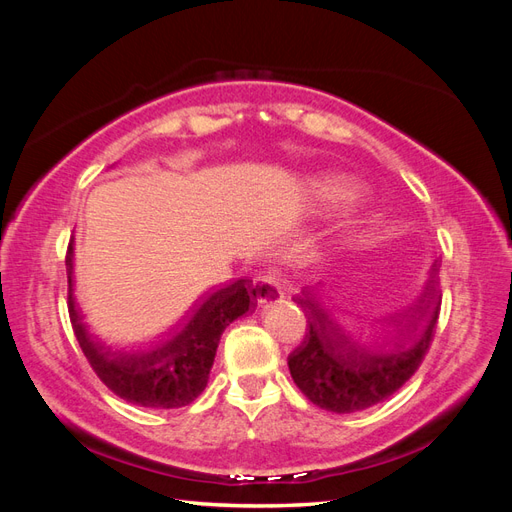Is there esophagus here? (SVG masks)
Listing matches in <instances>:
<instances>
[{"instance_id":"obj_1","label":"esophagus","mask_w":512,"mask_h":512,"mask_svg":"<svg viewBox=\"0 0 512 512\" xmlns=\"http://www.w3.org/2000/svg\"><path fill=\"white\" fill-rule=\"evenodd\" d=\"M254 297L258 303H273L284 297V282L275 273H262L254 280Z\"/></svg>"}]
</instances>
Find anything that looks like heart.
Instances as JSON below:
<instances>
[{
  "instance_id": "1",
  "label": "heart",
  "mask_w": 512,
  "mask_h": 512,
  "mask_svg": "<svg viewBox=\"0 0 512 512\" xmlns=\"http://www.w3.org/2000/svg\"><path fill=\"white\" fill-rule=\"evenodd\" d=\"M318 194L322 200H327V203H352L354 200V190L348 188L346 183L342 181H324L318 183Z\"/></svg>"
}]
</instances>
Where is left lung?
I'll return each instance as SVG.
<instances>
[{
  "label": "left lung",
  "instance_id": "left-lung-1",
  "mask_svg": "<svg viewBox=\"0 0 512 512\" xmlns=\"http://www.w3.org/2000/svg\"><path fill=\"white\" fill-rule=\"evenodd\" d=\"M438 269H433L423 297L408 312L395 316L399 344L425 322V333L414 348L395 354H369L356 348L322 312L312 297L299 299L307 309L303 342L288 356V369L301 393L322 410L350 414L380 404L401 389L421 367L433 342L440 316ZM307 294V292H305Z\"/></svg>",
  "mask_w": 512,
  "mask_h": 512
}]
</instances>
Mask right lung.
<instances>
[{"label": "right lung", "instance_id": "1", "mask_svg": "<svg viewBox=\"0 0 512 512\" xmlns=\"http://www.w3.org/2000/svg\"><path fill=\"white\" fill-rule=\"evenodd\" d=\"M68 267V312L79 346L108 391L130 404L156 410L188 406L205 391L220 337L232 320L254 307V290L245 280L215 292L173 342L149 354H115L91 342L72 301V252Z\"/></svg>", "mask_w": 512, "mask_h": 512}]
</instances>
